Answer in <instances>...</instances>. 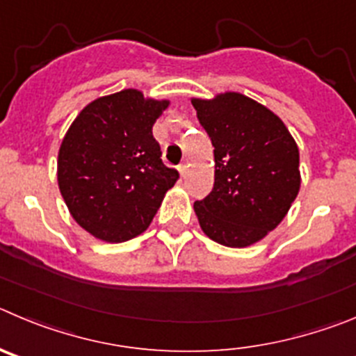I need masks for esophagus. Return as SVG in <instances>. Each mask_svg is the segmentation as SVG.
Wrapping results in <instances>:
<instances>
[{
    "label": "esophagus",
    "instance_id": "obj_1",
    "mask_svg": "<svg viewBox=\"0 0 356 356\" xmlns=\"http://www.w3.org/2000/svg\"><path fill=\"white\" fill-rule=\"evenodd\" d=\"M179 174H181V177H186V175H188V163H181V165H179Z\"/></svg>",
    "mask_w": 356,
    "mask_h": 356
}]
</instances>
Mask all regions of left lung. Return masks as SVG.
<instances>
[{"label": "left lung", "instance_id": "1", "mask_svg": "<svg viewBox=\"0 0 356 356\" xmlns=\"http://www.w3.org/2000/svg\"><path fill=\"white\" fill-rule=\"evenodd\" d=\"M214 147V186L195 202L207 238L245 248L284 220L302 184L300 152L280 118L238 92L191 99Z\"/></svg>", "mask_w": 356, "mask_h": 356}]
</instances>
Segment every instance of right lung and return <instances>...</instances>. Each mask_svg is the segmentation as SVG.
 Here are the masks:
<instances>
[{
  "label": "right lung",
  "instance_id": "obj_1",
  "mask_svg": "<svg viewBox=\"0 0 356 356\" xmlns=\"http://www.w3.org/2000/svg\"><path fill=\"white\" fill-rule=\"evenodd\" d=\"M168 104L127 88L92 101L70 124L58 152L60 193L94 238H136L179 179L177 170L163 165L152 136Z\"/></svg>",
  "mask_w": 356,
  "mask_h": 356
}]
</instances>
